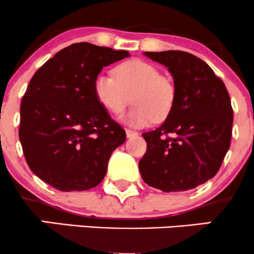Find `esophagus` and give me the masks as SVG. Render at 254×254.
<instances>
[{"label":"esophagus","instance_id":"obj_1","mask_svg":"<svg viewBox=\"0 0 254 254\" xmlns=\"http://www.w3.org/2000/svg\"><path fill=\"white\" fill-rule=\"evenodd\" d=\"M125 132H127V137H133V136H136L137 135V132L136 131H133V130H130V129H127L125 130Z\"/></svg>","mask_w":254,"mask_h":254}]
</instances>
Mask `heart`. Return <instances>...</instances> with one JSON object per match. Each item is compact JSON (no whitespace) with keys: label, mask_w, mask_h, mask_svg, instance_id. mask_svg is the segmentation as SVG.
<instances>
[{"label":"heart","mask_w":254,"mask_h":254,"mask_svg":"<svg viewBox=\"0 0 254 254\" xmlns=\"http://www.w3.org/2000/svg\"><path fill=\"white\" fill-rule=\"evenodd\" d=\"M112 74H99L93 82L95 99L107 112L119 116L132 103L129 122L135 127H145L153 121L160 123L171 115L177 86L154 64L129 60L117 64Z\"/></svg>","instance_id":"b5f03b06"}]
</instances>
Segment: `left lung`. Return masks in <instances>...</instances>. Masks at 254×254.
Instances as JSON below:
<instances>
[{
	"mask_svg": "<svg viewBox=\"0 0 254 254\" xmlns=\"http://www.w3.org/2000/svg\"><path fill=\"white\" fill-rule=\"evenodd\" d=\"M145 56L167 66L177 100L161 127L142 133L147 142L138 162L142 179L164 192L191 190L217 173L229 149L233 107L228 90L208 64L189 52Z\"/></svg>",
	"mask_w": 254,
	"mask_h": 254,
	"instance_id": "obj_1",
	"label": "left lung"
}]
</instances>
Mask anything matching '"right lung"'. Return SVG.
Returning a JSON list of instances; mask_svg holds the SVG:
<instances>
[{
    "mask_svg": "<svg viewBox=\"0 0 254 254\" xmlns=\"http://www.w3.org/2000/svg\"><path fill=\"white\" fill-rule=\"evenodd\" d=\"M129 52L75 43L46 61L31 78L20 106L19 138L31 171L61 191H84L104 179L125 130L95 99L104 66Z\"/></svg>",
    "mask_w": 254,
    "mask_h": 254,
    "instance_id": "1",
    "label": "right lung"
}]
</instances>
